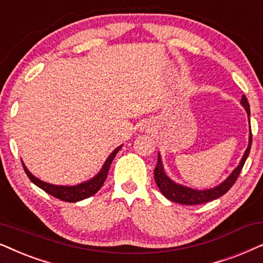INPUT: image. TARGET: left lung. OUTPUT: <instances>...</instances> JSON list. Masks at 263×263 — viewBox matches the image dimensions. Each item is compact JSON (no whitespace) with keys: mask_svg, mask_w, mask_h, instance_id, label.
I'll list each match as a JSON object with an SVG mask.
<instances>
[{"mask_svg":"<svg viewBox=\"0 0 263 263\" xmlns=\"http://www.w3.org/2000/svg\"><path fill=\"white\" fill-rule=\"evenodd\" d=\"M240 104L247 111L248 120H249V125H250V106L246 95L241 96ZM251 142H253V135H251V128H250L248 148L246 152H244L243 156H241L238 166L234 168L232 173H231L230 176L222 181V183H220L214 187L204 189V190H198V189L186 186V185L179 184L177 183V181H174L173 179H171V178L166 174V172H164L162 159H161V155L159 153V156H157L159 157V161H157L155 172H154V178H155V183L157 185V187L160 189V191L162 192V195L166 198L171 199L172 202L180 203V204H186V205L201 204V203H205V202L213 201V199L221 197V196L225 195L226 192L232 187V185L236 183L241 168H243L248 156H249Z\"/></svg>","mask_w":263,"mask_h":263,"instance_id":"8db88e82","label":"left lung"}]
</instances>
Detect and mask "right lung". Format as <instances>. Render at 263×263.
Instances as JSON below:
<instances>
[{
    "mask_svg": "<svg viewBox=\"0 0 263 263\" xmlns=\"http://www.w3.org/2000/svg\"><path fill=\"white\" fill-rule=\"evenodd\" d=\"M121 148H122V144L113 150V153L107 157V160L104 161L102 168H101L100 172L97 173L96 176H93L89 180L83 181V183L77 184V185H71V186H69V185H54L50 183H45V181L38 179L37 177H34L33 174L27 170L25 163H24L23 161L22 162H23L24 171H25L27 177L30 178V180L32 181L34 185H37L38 187L42 189V190H44L47 194L54 196V197L65 202H79L82 201V199H85L87 197H90V196L95 195L96 192L102 187L104 180H106L107 178L108 171H109L111 161H113L115 155H117L118 152Z\"/></svg>",
    "mask_w": 263,
    "mask_h": 263,
    "instance_id": "1",
    "label": "right lung"
}]
</instances>
